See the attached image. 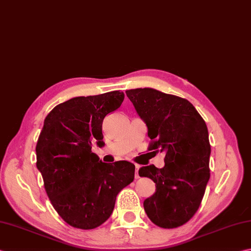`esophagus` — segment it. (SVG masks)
Returning <instances> with one entry per match:
<instances>
[{"label": "esophagus", "mask_w": 251, "mask_h": 251, "mask_svg": "<svg viewBox=\"0 0 251 251\" xmlns=\"http://www.w3.org/2000/svg\"><path fill=\"white\" fill-rule=\"evenodd\" d=\"M135 168H136V171H135V178H139V175H138V170L140 166L138 164H135Z\"/></svg>", "instance_id": "obj_1"}]
</instances>
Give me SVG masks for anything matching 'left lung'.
Here are the masks:
<instances>
[{
  "instance_id": "left-lung-1",
  "label": "left lung",
  "mask_w": 251,
  "mask_h": 251,
  "mask_svg": "<svg viewBox=\"0 0 251 251\" xmlns=\"http://www.w3.org/2000/svg\"><path fill=\"white\" fill-rule=\"evenodd\" d=\"M126 95L148 127V150L165 153L164 168L139 169L140 176L155 183V193L144 201L146 213L160 227L181 226L197 212L210 178L207 125L184 98L152 88L126 90Z\"/></svg>"
}]
</instances>
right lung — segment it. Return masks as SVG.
Instances as JSON below:
<instances>
[{"instance_id":"right-lung-1","label":"right lung","mask_w":251,"mask_h":251,"mask_svg":"<svg viewBox=\"0 0 251 251\" xmlns=\"http://www.w3.org/2000/svg\"><path fill=\"white\" fill-rule=\"evenodd\" d=\"M124 93L76 97L44 120L36 147L37 168L53 208L71 226L92 229L111 217L116 196L135 177L128 161L102 162L91 151L103 146L102 123L121 106Z\"/></svg>"}]
</instances>
